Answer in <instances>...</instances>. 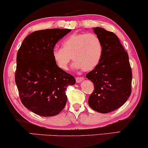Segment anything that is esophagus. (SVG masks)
<instances>
[{
  "label": "esophagus",
  "mask_w": 148,
  "mask_h": 148,
  "mask_svg": "<svg viewBox=\"0 0 148 148\" xmlns=\"http://www.w3.org/2000/svg\"><path fill=\"white\" fill-rule=\"evenodd\" d=\"M75 79H76V82H77V83H79V82H81L83 81L84 77H77Z\"/></svg>",
  "instance_id": "obj_1"
}]
</instances>
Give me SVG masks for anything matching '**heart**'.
<instances>
[{
    "label": "heart",
    "instance_id": "obj_1",
    "mask_svg": "<svg viewBox=\"0 0 148 148\" xmlns=\"http://www.w3.org/2000/svg\"><path fill=\"white\" fill-rule=\"evenodd\" d=\"M103 54V44L93 33L73 34L62 42V49L55 48L52 56L60 69L68 68L71 57L74 61L73 68L92 70L99 64Z\"/></svg>",
    "mask_w": 148,
    "mask_h": 148
}]
</instances>
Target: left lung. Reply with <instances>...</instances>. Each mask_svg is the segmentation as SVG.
Segmentation results:
<instances>
[{"label":"left lung","mask_w":148,"mask_h":148,"mask_svg":"<svg viewBox=\"0 0 148 148\" xmlns=\"http://www.w3.org/2000/svg\"><path fill=\"white\" fill-rule=\"evenodd\" d=\"M103 44L99 64L86 77L94 84L88 104L94 110L108 113L125 103L132 91V69L128 54L114 33L101 27L93 29Z\"/></svg>","instance_id":"1"}]
</instances>
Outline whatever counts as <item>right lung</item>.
Returning <instances> with one entry per match:
<instances>
[{"label": "right lung", "mask_w": 148, "mask_h": 148, "mask_svg": "<svg viewBox=\"0 0 148 148\" xmlns=\"http://www.w3.org/2000/svg\"><path fill=\"white\" fill-rule=\"evenodd\" d=\"M71 29L36 31L25 38L16 56L15 82L22 103L42 116L57 115L67 101V87L73 75L58 67L52 52L59 40Z\"/></svg>", "instance_id": "1"}]
</instances>
